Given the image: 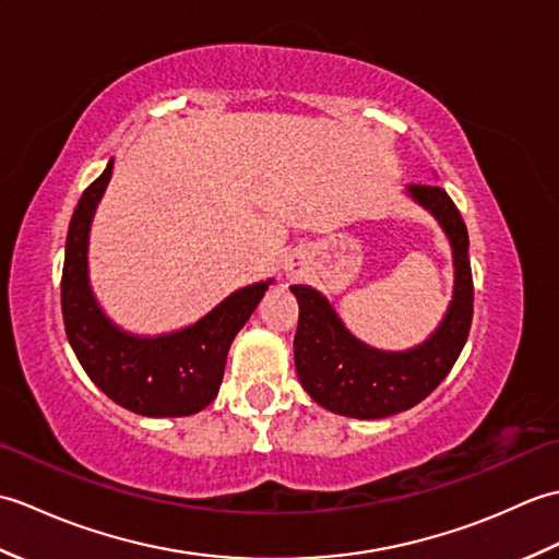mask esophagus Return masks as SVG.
I'll use <instances>...</instances> for the list:
<instances>
[{
	"instance_id": "34e87169",
	"label": "esophagus",
	"mask_w": 559,
	"mask_h": 559,
	"mask_svg": "<svg viewBox=\"0 0 559 559\" xmlns=\"http://www.w3.org/2000/svg\"><path fill=\"white\" fill-rule=\"evenodd\" d=\"M288 271H295V269H293V266H290V269H288Z\"/></svg>"
}]
</instances>
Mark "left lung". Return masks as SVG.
Returning a JSON list of instances; mask_svg holds the SVG:
<instances>
[{
    "instance_id": "1",
    "label": "left lung",
    "mask_w": 559,
    "mask_h": 559,
    "mask_svg": "<svg viewBox=\"0 0 559 559\" xmlns=\"http://www.w3.org/2000/svg\"><path fill=\"white\" fill-rule=\"evenodd\" d=\"M408 197L442 225L454 257V295L425 343L399 353L377 350L350 334L322 293L290 286L300 305L295 370L307 394L331 413L377 420L408 411L432 394L466 346L473 319L466 223L442 187L408 185Z\"/></svg>"
}]
</instances>
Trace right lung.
Returning a JSON list of instances; mask_svg holds the SVG:
<instances>
[{
    "label": "right lung",
    "instance_id": "obj_1",
    "mask_svg": "<svg viewBox=\"0 0 559 559\" xmlns=\"http://www.w3.org/2000/svg\"><path fill=\"white\" fill-rule=\"evenodd\" d=\"M110 175L112 160L81 194L69 223L62 271L67 338L91 382L122 408L148 418H182L218 396L230 343L273 281L235 290L197 324L173 334H127L100 310L88 283V233Z\"/></svg>",
    "mask_w": 559,
    "mask_h": 559
}]
</instances>
